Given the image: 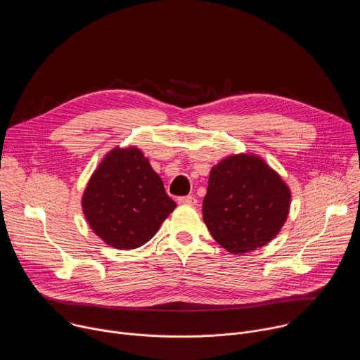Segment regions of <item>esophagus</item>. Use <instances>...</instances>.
Segmentation results:
<instances>
[{
  "label": "esophagus",
  "mask_w": 360,
  "mask_h": 360,
  "mask_svg": "<svg viewBox=\"0 0 360 360\" xmlns=\"http://www.w3.org/2000/svg\"><path fill=\"white\" fill-rule=\"evenodd\" d=\"M178 202L179 203H182V205H196V198L195 196H192V195H188V196H181L179 199H178Z\"/></svg>",
  "instance_id": "esophagus-1"
}]
</instances>
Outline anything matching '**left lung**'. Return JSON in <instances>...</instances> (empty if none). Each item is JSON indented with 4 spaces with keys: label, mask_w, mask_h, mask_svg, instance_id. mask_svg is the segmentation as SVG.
<instances>
[{
    "label": "left lung",
    "mask_w": 360,
    "mask_h": 360,
    "mask_svg": "<svg viewBox=\"0 0 360 360\" xmlns=\"http://www.w3.org/2000/svg\"><path fill=\"white\" fill-rule=\"evenodd\" d=\"M290 189L281 175L253 153L229 155L210 174L203 222L233 255L269 243L286 222Z\"/></svg>",
    "instance_id": "obj_1"
}]
</instances>
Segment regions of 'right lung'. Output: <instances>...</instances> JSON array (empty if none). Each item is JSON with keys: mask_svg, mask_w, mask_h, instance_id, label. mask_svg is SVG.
Masks as SVG:
<instances>
[{"mask_svg": "<svg viewBox=\"0 0 360 360\" xmlns=\"http://www.w3.org/2000/svg\"><path fill=\"white\" fill-rule=\"evenodd\" d=\"M175 208L162 179L135 146L108 152L82 195V211L94 233L122 250L152 239Z\"/></svg>", "mask_w": 360, "mask_h": 360, "instance_id": "right-lung-1", "label": "right lung"}]
</instances>
